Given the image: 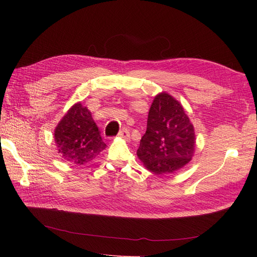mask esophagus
<instances>
[{"label": "esophagus", "mask_w": 257, "mask_h": 257, "mask_svg": "<svg viewBox=\"0 0 257 257\" xmlns=\"http://www.w3.org/2000/svg\"><path fill=\"white\" fill-rule=\"evenodd\" d=\"M119 137H121V138H123L124 141H126V142H128L130 139H131V136H130V132L126 130V128H123L122 131H120V133H119V135H118Z\"/></svg>", "instance_id": "obj_1"}]
</instances>
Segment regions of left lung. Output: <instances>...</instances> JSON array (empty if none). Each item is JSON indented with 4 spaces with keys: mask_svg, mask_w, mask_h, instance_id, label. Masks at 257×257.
Listing matches in <instances>:
<instances>
[{
    "mask_svg": "<svg viewBox=\"0 0 257 257\" xmlns=\"http://www.w3.org/2000/svg\"><path fill=\"white\" fill-rule=\"evenodd\" d=\"M195 128L181 103L167 92L155 95L137 157L155 175L174 174L195 153Z\"/></svg>",
    "mask_w": 257,
    "mask_h": 257,
    "instance_id": "left-lung-1",
    "label": "left lung"
}]
</instances>
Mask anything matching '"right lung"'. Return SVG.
Masks as SVG:
<instances>
[{"label": "right lung", "mask_w": 257, "mask_h": 257, "mask_svg": "<svg viewBox=\"0 0 257 257\" xmlns=\"http://www.w3.org/2000/svg\"><path fill=\"white\" fill-rule=\"evenodd\" d=\"M53 135L58 153L76 165L87 164L106 148L91 111L80 102L69 108Z\"/></svg>", "instance_id": "right-lung-1"}]
</instances>
